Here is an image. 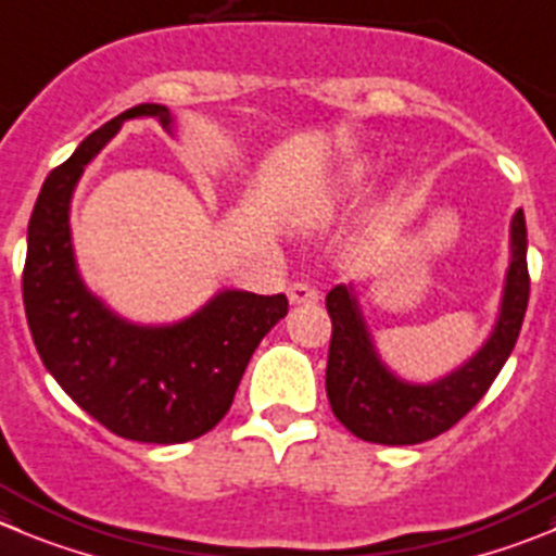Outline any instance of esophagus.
Listing matches in <instances>:
<instances>
[{"mask_svg": "<svg viewBox=\"0 0 556 556\" xmlns=\"http://www.w3.org/2000/svg\"><path fill=\"white\" fill-rule=\"evenodd\" d=\"M290 304H315L318 302V290L307 282H293L288 288Z\"/></svg>", "mask_w": 556, "mask_h": 556, "instance_id": "obj_1", "label": "esophagus"}]
</instances>
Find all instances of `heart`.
Here are the masks:
<instances>
[{"label":"heart","mask_w":556,"mask_h":556,"mask_svg":"<svg viewBox=\"0 0 556 556\" xmlns=\"http://www.w3.org/2000/svg\"><path fill=\"white\" fill-rule=\"evenodd\" d=\"M362 178H365V173H354V180H356V184H362Z\"/></svg>","instance_id":"b5f03b06"}]
</instances>
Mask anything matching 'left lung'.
Returning a JSON list of instances; mask_svg holds the SVG:
<instances>
[{
    "mask_svg": "<svg viewBox=\"0 0 556 556\" xmlns=\"http://www.w3.org/2000/svg\"><path fill=\"white\" fill-rule=\"evenodd\" d=\"M529 302L527 222L516 211L510 222V266L502 290L494 331L469 362L433 383H412L389 370L372 345L359 299L351 285H334L326 295L331 318L326 395L331 412L362 442L419 444L453 428L477 406L510 351L516 349Z\"/></svg>",
    "mask_w": 556,
    "mask_h": 556,
    "instance_id": "left-lung-1",
    "label": "left lung"
}]
</instances>
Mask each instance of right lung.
<instances>
[{
    "label": "right lung",
    "mask_w": 556,
    "mask_h": 556,
    "mask_svg": "<svg viewBox=\"0 0 556 556\" xmlns=\"http://www.w3.org/2000/svg\"><path fill=\"white\" fill-rule=\"evenodd\" d=\"M131 117L175 128L167 106L139 103L51 169L29 219L21 288L35 349L74 403L123 439L180 444L230 412L254 349L288 315V299L219 290L178 324L139 326L87 290L71 243V197L87 164Z\"/></svg>",
    "instance_id": "add662e5"
}]
</instances>
